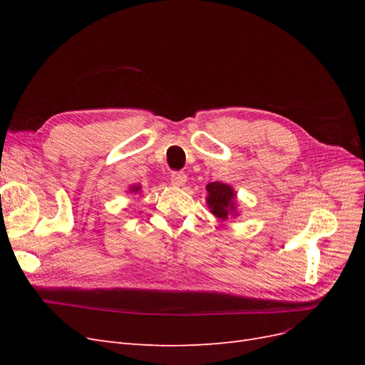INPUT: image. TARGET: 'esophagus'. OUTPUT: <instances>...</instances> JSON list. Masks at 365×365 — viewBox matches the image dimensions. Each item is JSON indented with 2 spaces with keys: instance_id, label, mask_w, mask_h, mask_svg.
<instances>
[{
  "instance_id": "obj_1",
  "label": "esophagus",
  "mask_w": 365,
  "mask_h": 365,
  "mask_svg": "<svg viewBox=\"0 0 365 365\" xmlns=\"http://www.w3.org/2000/svg\"><path fill=\"white\" fill-rule=\"evenodd\" d=\"M187 181V175L184 172H172L170 175V182L176 187H180L182 184H185Z\"/></svg>"
}]
</instances>
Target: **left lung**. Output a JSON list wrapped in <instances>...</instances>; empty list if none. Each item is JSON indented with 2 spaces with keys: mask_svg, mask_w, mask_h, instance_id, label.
I'll list each match as a JSON object with an SVG mask.
<instances>
[{
  "mask_svg": "<svg viewBox=\"0 0 365 365\" xmlns=\"http://www.w3.org/2000/svg\"><path fill=\"white\" fill-rule=\"evenodd\" d=\"M207 204L216 217L227 219L235 213V190L230 185L215 181L207 185Z\"/></svg>",
  "mask_w": 365,
  "mask_h": 365,
  "instance_id": "8db88e82",
  "label": "left lung"
}]
</instances>
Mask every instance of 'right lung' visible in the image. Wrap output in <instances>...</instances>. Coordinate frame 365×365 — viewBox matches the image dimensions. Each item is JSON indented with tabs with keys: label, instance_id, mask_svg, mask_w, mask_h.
Listing matches in <instances>:
<instances>
[{
	"label": "right lung",
	"instance_id": "obj_1",
	"mask_svg": "<svg viewBox=\"0 0 365 365\" xmlns=\"http://www.w3.org/2000/svg\"><path fill=\"white\" fill-rule=\"evenodd\" d=\"M138 190H140V187H135V185L130 189V192H138Z\"/></svg>",
	"mask_w": 365,
	"mask_h": 365
}]
</instances>
